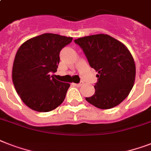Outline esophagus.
Returning <instances> with one entry per match:
<instances>
[{
	"label": "esophagus",
	"instance_id": "esophagus-1",
	"mask_svg": "<svg viewBox=\"0 0 151 151\" xmlns=\"http://www.w3.org/2000/svg\"><path fill=\"white\" fill-rule=\"evenodd\" d=\"M83 83L82 82H81V83H78V84H73L74 86H76V87H80V86H81L82 85Z\"/></svg>",
	"mask_w": 151,
	"mask_h": 151
}]
</instances>
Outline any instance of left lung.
Instances as JSON below:
<instances>
[{
	"label": "left lung",
	"mask_w": 151,
	"mask_h": 151,
	"mask_svg": "<svg viewBox=\"0 0 151 151\" xmlns=\"http://www.w3.org/2000/svg\"><path fill=\"white\" fill-rule=\"evenodd\" d=\"M92 68L98 72L95 93L85 99L99 109H110L131 92L136 77L133 57L124 45L107 34H95L74 40Z\"/></svg>",
	"instance_id": "left-lung-1"
}]
</instances>
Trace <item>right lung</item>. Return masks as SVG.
Masks as SVG:
<instances>
[{"label": "right lung", "mask_w": 151, "mask_h": 151, "mask_svg": "<svg viewBox=\"0 0 151 151\" xmlns=\"http://www.w3.org/2000/svg\"><path fill=\"white\" fill-rule=\"evenodd\" d=\"M72 37L44 34L29 39L16 52L12 81L22 102L37 112H48L64 101L70 84L55 79L59 53Z\"/></svg>", "instance_id": "add662e5"}]
</instances>
